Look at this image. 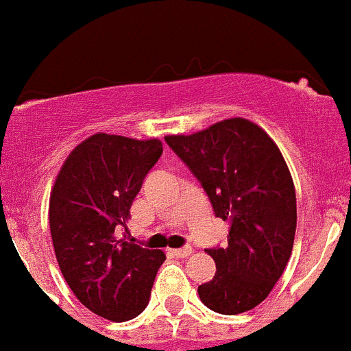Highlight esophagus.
I'll return each mask as SVG.
<instances>
[{
    "mask_svg": "<svg viewBox=\"0 0 351 351\" xmlns=\"http://www.w3.org/2000/svg\"><path fill=\"white\" fill-rule=\"evenodd\" d=\"M191 252H193V247H191V245H186V247L174 249L172 254H174L176 258H187V256H191Z\"/></svg>",
    "mask_w": 351,
    "mask_h": 351,
    "instance_id": "34e87169",
    "label": "esophagus"
}]
</instances>
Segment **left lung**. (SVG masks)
<instances>
[{
	"instance_id": "left-lung-1",
	"label": "left lung",
	"mask_w": 351,
	"mask_h": 351,
	"mask_svg": "<svg viewBox=\"0 0 351 351\" xmlns=\"http://www.w3.org/2000/svg\"><path fill=\"white\" fill-rule=\"evenodd\" d=\"M165 141L197 177L215 215L228 223L227 247L206 251L217 273L197 287L201 302L218 314L251 311L271 292L293 247L297 197L282 152L244 117L169 134Z\"/></svg>"
}]
</instances>
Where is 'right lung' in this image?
Segmentation results:
<instances>
[{"instance_id": "obj_1", "label": "right lung", "mask_w": 351, "mask_h": 351, "mask_svg": "<svg viewBox=\"0 0 351 351\" xmlns=\"http://www.w3.org/2000/svg\"><path fill=\"white\" fill-rule=\"evenodd\" d=\"M162 150L158 138L95 133L73 148L51 191V237L62 276L88 311L109 321L145 311L165 261L164 251L116 235Z\"/></svg>"}]
</instances>
